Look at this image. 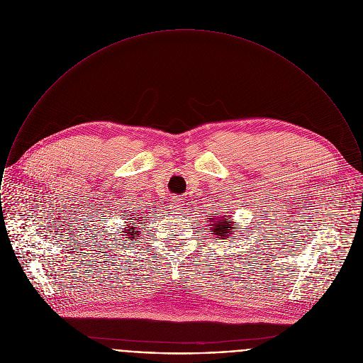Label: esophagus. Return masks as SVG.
Segmentation results:
<instances>
[{
  "mask_svg": "<svg viewBox=\"0 0 363 363\" xmlns=\"http://www.w3.org/2000/svg\"><path fill=\"white\" fill-rule=\"evenodd\" d=\"M182 199H179V198H174L172 199V203H171V206H172V209H175V212H179L181 209H182V202H181Z\"/></svg>",
  "mask_w": 363,
  "mask_h": 363,
  "instance_id": "1",
  "label": "esophagus"
}]
</instances>
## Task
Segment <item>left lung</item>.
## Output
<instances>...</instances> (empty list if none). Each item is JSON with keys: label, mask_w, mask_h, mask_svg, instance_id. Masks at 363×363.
<instances>
[{"label": "left lung", "mask_w": 363, "mask_h": 363, "mask_svg": "<svg viewBox=\"0 0 363 363\" xmlns=\"http://www.w3.org/2000/svg\"><path fill=\"white\" fill-rule=\"evenodd\" d=\"M213 223V234H216V235H220L221 238H224V237H227V238H230V234H231V224H228L227 221H224V220H220V221H212Z\"/></svg>", "instance_id": "obj_1"}]
</instances>
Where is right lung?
I'll return each mask as SVG.
<instances>
[{
  "instance_id": "obj_1",
  "label": "right lung",
  "mask_w": 363,
  "mask_h": 363,
  "mask_svg": "<svg viewBox=\"0 0 363 363\" xmlns=\"http://www.w3.org/2000/svg\"><path fill=\"white\" fill-rule=\"evenodd\" d=\"M145 218H136V221H133V224H136V223H139V224H143L145 223ZM128 230H125V231H128V235H130L132 237V240H135L136 238V235L135 234H138L139 231H136V233H133V230H135V227H126ZM129 238V237H128Z\"/></svg>"
}]
</instances>
